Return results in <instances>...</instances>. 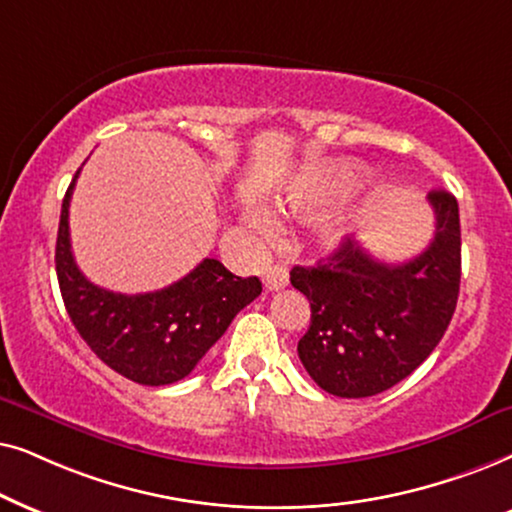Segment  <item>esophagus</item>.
Masks as SVG:
<instances>
[{
	"instance_id": "1",
	"label": "esophagus",
	"mask_w": 512,
	"mask_h": 512,
	"mask_svg": "<svg viewBox=\"0 0 512 512\" xmlns=\"http://www.w3.org/2000/svg\"><path fill=\"white\" fill-rule=\"evenodd\" d=\"M264 288L267 290H281L288 285V269L281 267V264H269L262 274Z\"/></svg>"
}]
</instances>
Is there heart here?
Masks as SVG:
<instances>
[{
	"mask_svg": "<svg viewBox=\"0 0 512 512\" xmlns=\"http://www.w3.org/2000/svg\"><path fill=\"white\" fill-rule=\"evenodd\" d=\"M358 170L346 163H335V166H309L302 173H297L288 185L283 187L278 196V208L290 215H311L325 203L339 199V196L349 192L356 185ZM243 222L250 229L252 236L271 238L278 231V220L271 213V208L260 201L245 203ZM346 217L342 213H327L320 217L313 227L316 241L323 248H332L346 231Z\"/></svg>",
	"mask_w": 512,
	"mask_h": 512,
	"instance_id": "1",
	"label": "heart"
}]
</instances>
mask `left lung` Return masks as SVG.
I'll return each instance as SVG.
<instances>
[{"instance_id": "left-lung-1", "label": "left lung", "mask_w": 512, "mask_h": 512, "mask_svg": "<svg viewBox=\"0 0 512 512\" xmlns=\"http://www.w3.org/2000/svg\"><path fill=\"white\" fill-rule=\"evenodd\" d=\"M435 231L424 252L400 264L374 260L353 238L318 267H292L309 299L311 325L297 353L309 377L339 398H370L431 356L454 316L461 283L459 203L428 194Z\"/></svg>"}]
</instances>
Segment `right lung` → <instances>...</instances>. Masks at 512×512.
Instances as JSON below:
<instances>
[{
    "instance_id": "right-lung-1",
    "label": "right lung",
    "mask_w": 512,
    "mask_h": 512,
    "mask_svg": "<svg viewBox=\"0 0 512 512\" xmlns=\"http://www.w3.org/2000/svg\"><path fill=\"white\" fill-rule=\"evenodd\" d=\"M79 173L67 187L56 241L65 309L81 339L121 377L142 386L175 384L199 365L236 313L260 297V278H238L206 257L177 283L145 295L93 285L74 262L70 243V199Z\"/></svg>"
}]
</instances>
